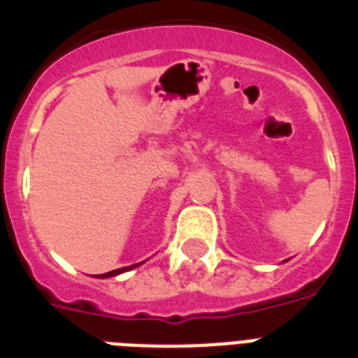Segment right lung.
Masks as SVG:
<instances>
[{"mask_svg":"<svg viewBox=\"0 0 358 358\" xmlns=\"http://www.w3.org/2000/svg\"><path fill=\"white\" fill-rule=\"evenodd\" d=\"M139 266V264H137ZM131 267L135 266H129V267H122V269H115V271H109V273H103V275H98L100 278H108V277H115V275H119V273H124L128 271V269H131Z\"/></svg>","mask_w":358,"mask_h":358,"instance_id":"add662e5","label":"right lung"}]
</instances>
